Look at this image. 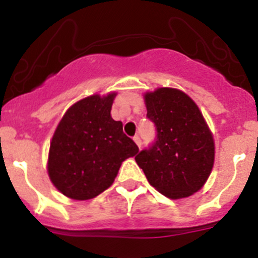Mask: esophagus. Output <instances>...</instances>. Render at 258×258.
<instances>
[{
	"label": "esophagus",
	"mask_w": 258,
	"mask_h": 258,
	"mask_svg": "<svg viewBox=\"0 0 258 258\" xmlns=\"http://www.w3.org/2000/svg\"><path fill=\"white\" fill-rule=\"evenodd\" d=\"M134 141L136 142V145L139 146V148H141L142 141H141V139H140V136H135V137H134Z\"/></svg>",
	"instance_id": "34e87169"
}]
</instances>
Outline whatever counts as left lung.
Returning <instances> with one entry per match:
<instances>
[{"label": "left lung", "mask_w": 258, "mask_h": 258, "mask_svg": "<svg viewBox=\"0 0 258 258\" xmlns=\"http://www.w3.org/2000/svg\"><path fill=\"white\" fill-rule=\"evenodd\" d=\"M156 140L135 157L151 186L172 200L201 189L215 161V142L196 103L182 91L162 87L145 95Z\"/></svg>", "instance_id": "1"}]
</instances>
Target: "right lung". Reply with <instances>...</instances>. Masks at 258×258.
<instances>
[{"instance_id": "right-lung-1", "label": "right lung", "mask_w": 258, "mask_h": 258, "mask_svg": "<svg viewBox=\"0 0 258 258\" xmlns=\"http://www.w3.org/2000/svg\"><path fill=\"white\" fill-rule=\"evenodd\" d=\"M116 93L79 101L59 121L48 153V176L56 188L74 200H90L113 183L121 163L139 147L111 117Z\"/></svg>"}]
</instances>
